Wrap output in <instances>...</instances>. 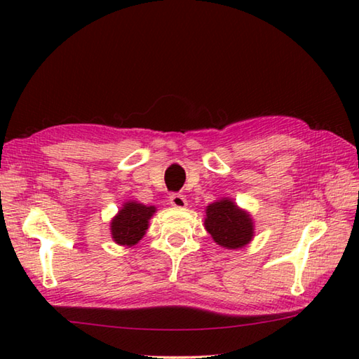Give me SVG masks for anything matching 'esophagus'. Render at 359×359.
Masks as SVG:
<instances>
[{"label":"esophagus","instance_id":"esophagus-1","mask_svg":"<svg viewBox=\"0 0 359 359\" xmlns=\"http://www.w3.org/2000/svg\"><path fill=\"white\" fill-rule=\"evenodd\" d=\"M170 203L175 208H185L188 205V201L182 194H171L170 196Z\"/></svg>","mask_w":359,"mask_h":359}]
</instances>
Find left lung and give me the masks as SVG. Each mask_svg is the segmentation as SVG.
I'll return each instance as SVG.
<instances>
[{"label":"left lung","mask_w":359,"mask_h":359,"mask_svg":"<svg viewBox=\"0 0 359 359\" xmlns=\"http://www.w3.org/2000/svg\"><path fill=\"white\" fill-rule=\"evenodd\" d=\"M205 228L217 245L228 250L245 247L255 236L251 216L230 199H220L208 205Z\"/></svg>","instance_id":"left-lung-1"}]
</instances>
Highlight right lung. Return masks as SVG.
Instances as JSON below:
<instances>
[{"label":"right lung","instance_id":"add662e5","mask_svg":"<svg viewBox=\"0 0 359 359\" xmlns=\"http://www.w3.org/2000/svg\"><path fill=\"white\" fill-rule=\"evenodd\" d=\"M156 212V207L129 201L118 215L111 220V236L118 245L133 247L139 242L149 226V219Z\"/></svg>","mask_w":359,"mask_h":359}]
</instances>
